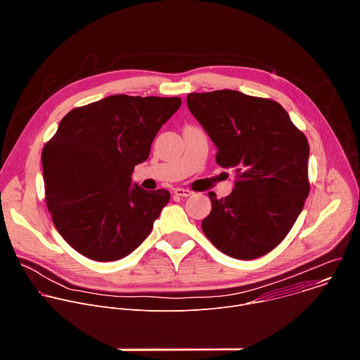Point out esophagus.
Segmentation results:
<instances>
[{"mask_svg":"<svg viewBox=\"0 0 360 360\" xmlns=\"http://www.w3.org/2000/svg\"><path fill=\"white\" fill-rule=\"evenodd\" d=\"M174 193H175L176 196H181V198H188V196H191L193 192L189 191V189H185V188H176V189L174 191Z\"/></svg>","mask_w":360,"mask_h":360,"instance_id":"34e87169","label":"esophagus"}]
</instances>
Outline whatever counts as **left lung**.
<instances>
[{"mask_svg": "<svg viewBox=\"0 0 360 360\" xmlns=\"http://www.w3.org/2000/svg\"><path fill=\"white\" fill-rule=\"evenodd\" d=\"M191 114L215 146L217 162L236 174L232 192H210L202 231L225 255L249 261L275 249L309 195V143L278 102L222 89L188 94Z\"/></svg>", "mask_w": 360, "mask_h": 360, "instance_id": "left-lung-1", "label": "left lung"}]
</instances>
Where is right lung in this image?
I'll use <instances>...</instances> for the list:
<instances>
[{
    "label": "right lung",
    "mask_w": 360,
    "mask_h": 360,
    "mask_svg": "<svg viewBox=\"0 0 360 360\" xmlns=\"http://www.w3.org/2000/svg\"><path fill=\"white\" fill-rule=\"evenodd\" d=\"M181 98L111 95L70 111L42 149L46 208L61 236L98 262L135 250L169 202L167 189L132 185Z\"/></svg>",
    "instance_id": "add662e5"
}]
</instances>
